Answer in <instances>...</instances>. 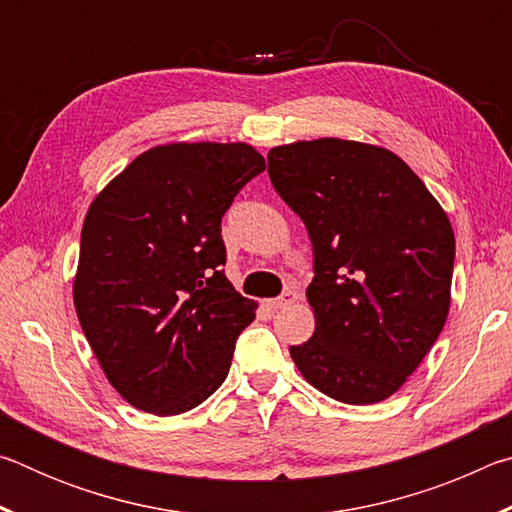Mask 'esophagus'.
Listing matches in <instances>:
<instances>
[{
	"label": "esophagus",
	"instance_id": "1",
	"mask_svg": "<svg viewBox=\"0 0 512 512\" xmlns=\"http://www.w3.org/2000/svg\"><path fill=\"white\" fill-rule=\"evenodd\" d=\"M296 300H298V293L296 291H284L280 298L268 300V307H271V309H284V307L293 305V302H296Z\"/></svg>",
	"mask_w": 512,
	"mask_h": 512
}]
</instances>
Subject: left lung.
I'll list each match as a JSON object with an SVG mask.
<instances>
[{
	"instance_id": "obj_1",
	"label": "left lung",
	"mask_w": 512,
	"mask_h": 512,
	"mask_svg": "<svg viewBox=\"0 0 512 512\" xmlns=\"http://www.w3.org/2000/svg\"><path fill=\"white\" fill-rule=\"evenodd\" d=\"M275 192L314 248V336L291 345L311 386L345 404L391 397L449 314L456 241L413 169L381 146L320 137L268 151Z\"/></svg>"
}]
</instances>
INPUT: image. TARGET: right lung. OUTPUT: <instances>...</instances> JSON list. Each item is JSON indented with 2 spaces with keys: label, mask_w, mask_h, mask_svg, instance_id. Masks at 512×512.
<instances>
[{
  "label": "right lung",
  "mask_w": 512,
  "mask_h": 512,
  "mask_svg": "<svg viewBox=\"0 0 512 512\" xmlns=\"http://www.w3.org/2000/svg\"><path fill=\"white\" fill-rule=\"evenodd\" d=\"M266 169L244 142L144 151L85 214L74 307L112 388L153 415L205 402L257 302L223 275L221 219Z\"/></svg>",
  "instance_id": "add662e5"
}]
</instances>
